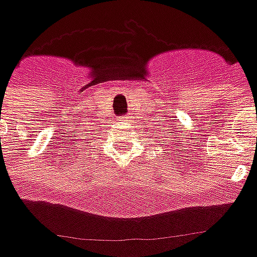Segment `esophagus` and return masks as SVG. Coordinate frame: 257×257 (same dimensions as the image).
I'll return each instance as SVG.
<instances>
[{"instance_id": "1", "label": "esophagus", "mask_w": 257, "mask_h": 257, "mask_svg": "<svg viewBox=\"0 0 257 257\" xmlns=\"http://www.w3.org/2000/svg\"><path fill=\"white\" fill-rule=\"evenodd\" d=\"M129 118H131V117H128V115H125V117H123V119H125V121H129Z\"/></svg>"}]
</instances>
